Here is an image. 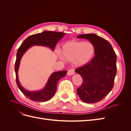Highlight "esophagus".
I'll return each instance as SVG.
<instances>
[{
  "instance_id": "1",
  "label": "esophagus",
  "mask_w": 131,
  "mask_h": 131,
  "mask_svg": "<svg viewBox=\"0 0 131 131\" xmlns=\"http://www.w3.org/2000/svg\"><path fill=\"white\" fill-rule=\"evenodd\" d=\"M75 73V71L73 69H69L68 72H67V74H68V75H72Z\"/></svg>"
}]
</instances>
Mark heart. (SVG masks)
<instances>
[{"mask_svg":"<svg viewBox=\"0 0 131 131\" xmlns=\"http://www.w3.org/2000/svg\"><path fill=\"white\" fill-rule=\"evenodd\" d=\"M94 53V47L89 41L72 40L67 41L62 45L60 54L66 60L73 62L78 67L84 66L92 59ZM59 58L62 59L60 55Z\"/></svg>","mask_w":131,"mask_h":131,"instance_id":"heart-1","label":"heart"}]
</instances>
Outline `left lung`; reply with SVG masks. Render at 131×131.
Wrapping results in <instances>:
<instances>
[{
    "instance_id": "left-lung-1",
    "label": "left lung",
    "mask_w": 131,
    "mask_h": 131,
    "mask_svg": "<svg viewBox=\"0 0 131 131\" xmlns=\"http://www.w3.org/2000/svg\"><path fill=\"white\" fill-rule=\"evenodd\" d=\"M77 38L86 39L92 43L95 55L90 62L75 70L83 80L77 94L84 102L95 103L102 100L113 88L116 55L109 42L96 34H81Z\"/></svg>"
}]
</instances>
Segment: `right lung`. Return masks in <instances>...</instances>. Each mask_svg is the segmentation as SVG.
Masks as SVG:
<instances>
[{
    "mask_svg": "<svg viewBox=\"0 0 131 131\" xmlns=\"http://www.w3.org/2000/svg\"><path fill=\"white\" fill-rule=\"evenodd\" d=\"M66 35L63 32L45 30L42 33L31 35L26 38L19 47L15 62V71L16 83L19 89L29 100L35 102H46L52 98L56 93L58 81L67 74V70L59 71L51 74L47 82L42 90L37 91H29L25 89L20 84L18 80V71L20 64L21 59L23 54L30 47L34 45L48 47L54 51L58 41Z\"/></svg>",
    "mask_w": 131,
    "mask_h": 131,
    "instance_id": "add662e5",
    "label": "right lung"
}]
</instances>
